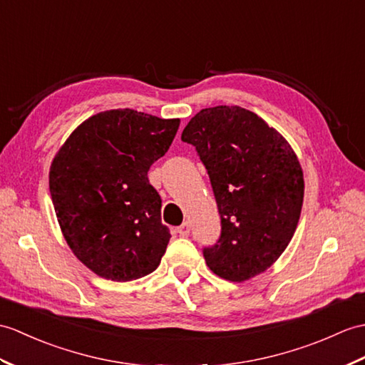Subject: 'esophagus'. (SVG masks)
Listing matches in <instances>:
<instances>
[{"mask_svg":"<svg viewBox=\"0 0 365 365\" xmlns=\"http://www.w3.org/2000/svg\"><path fill=\"white\" fill-rule=\"evenodd\" d=\"M191 232V225L188 221H185L180 227H177V233H179L180 236H188Z\"/></svg>","mask_w":365,"mask_h":365,"instance_id":"esophagus-1","label":"esophagus"}]
</instances>
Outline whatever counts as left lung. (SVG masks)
<instances>
[{"instance_id":"8db88e82","label":"left lung","mask_w":365,"mask_h":365,"mask_svg":"<svg viewBox=\"0 0 365 365\" xmlns=\"http://www.w3.org/2000/svg\"><path fill=\"white\" fill-rule=\"evenodd\" d=\"M182 141L196 148L221 216L216 244L203 247L208 267L230 282L264 272L297 228L303 173L282 135L238 106L203 108Z\"/></svg>"}]
</instances>
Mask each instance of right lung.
<instances>
[{
    "label": "right lung",
    "instance_id": "right-lung-1",
    "mask_svg": "<svg viewBox=\"0 0 365 365\" xmlns=\"http://www.w3.org/2000/svg\"><path fill=\"white\" fill-rule=\"evenodd\" d=\"M180 120L130 108L83 121L57 152L49 191L73 253L99 277L130 282L158 267L171 238L148 171Z\"/></svg>",
    "mask_w": 365,
    "mask_h": 365
}]
</instances>
